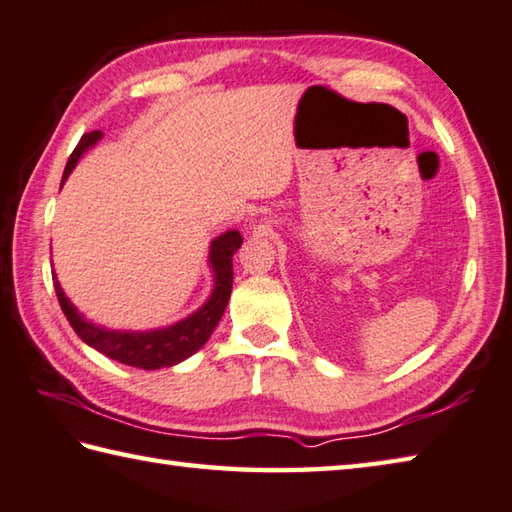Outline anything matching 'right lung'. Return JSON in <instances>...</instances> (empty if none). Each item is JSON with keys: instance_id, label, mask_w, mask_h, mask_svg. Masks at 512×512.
<instances>
[{"instance_id": "1", "label": "right lung", "mask_w": 512, "mask_h": 512, "mask_svg": "<svg viewBox=\"0 0 512 512\" xmlns=\"http://www.w3.org/2000/svg\"><path fill=\"white\" fill-rule=\"evenodd\" d=\"M102 138V132H89L80 138V143L73 154L69 156L67 167H64L62 183L69 179L73 167L85 156L87 150H91ZM244 244L239 230H226L224 235L212 239L208 264L212 268V277H215V286L206 302H203L197 311L190 313L188 318L170 324V327L150 329V331H118L107 329L94 324L85 318V313H80L73 302L64 295L58 277L53 273V286L58 302L62 306L64 315H67L73 331L78 333L82 342H87L89 347L105 353L107 358L123 362L129 367L138 369H161L179 365L185 358H190L192 353H197L203 345H206L212 331L221 320V315L226 311V304L230 300L232 291V255L237 253L239 246Z\"/></svg>"}]
</instances>
